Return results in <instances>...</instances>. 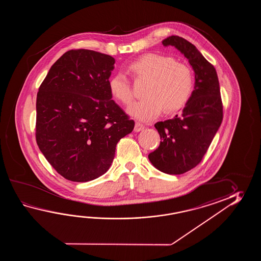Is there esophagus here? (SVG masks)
I'll list each match as a JSON object with an SVG mask.
<instances>
[{
  "label": "esophagus",
  "mask_w": 261,
  "mask_h": 261,
  "mask_svg": "<svg viewBox=\"0 0 261 261\" xmlns=\"http://www.w3.org/2000/svg\"><path fill=\"white\" fill-rule=\"evenodd\" d=\"M144 128V126L143 124H141V123L136 122L135 123V126H134V132H136V133H139V132H141V130H143Z\"/></svg>",
  "instance_id": "esophagus-1"
}]
</instances>
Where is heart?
I'll return each instance as SVG.
<instances>
[{"label": "heart", "instance_id": "obj_1", "mask_svg": "<svg viewBox=\"0 0 261 261\" xmlns=\"http://www.w3.org/2000/svg\"><path fill=\"white\" fill-rule=\"evenodd\" d=\"M128 71L136 80H145L143 100L128 107V114L141 121L153 120L161 115L180 111L194 92L195 77L191 68L170 56L149 53L129 63ZM112 96L124 106L133 100L128 78L121 72L109 80Z\"/></svg>", "mask_w": 261, "mask_h": 261}]
</instances>
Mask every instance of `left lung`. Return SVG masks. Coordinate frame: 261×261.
I'll return each instance as SVG.
<instances>
[{
  "label": "left lung",
  "instance_id": "obj_1",
  "mask_svg": "<svg viewBox=\"0 0 261 261\" xmlns=\"http://www.w3.org/2000/svg\"><path fill=\"white\" fill-rule=\"evenodd\" d=\"M162 44L174 46L189 60L194 71L195 89L181 114L155 123L161 144L148 159L161 172L182 174L200 163L221 125L220 88L215 67L194 44L177 35L167 37Z\"/></svg>",
  "mask_w": 261,
  "mask_h": 261
}]
</instances>
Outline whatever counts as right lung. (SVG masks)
I'll return each mask as SVG.
<instances>
[{
  "mask_svg": "<svg viewBox=\"0 0 261 261\" xmlns=\"http://www.w3.org/2000/svg\"><path fill=\"white\" fill-rule=\"evenodd\" d=\"M111 56L69 50L50 68L36 99V142L50 165L73 182H88L111 166L134 121L112 100Z\"/></svg>",
  "mask_w": 261,
  "mask_h": 261,
  "instance_id": "obj_1",
  "label": "right lung"
}]
</instances>
